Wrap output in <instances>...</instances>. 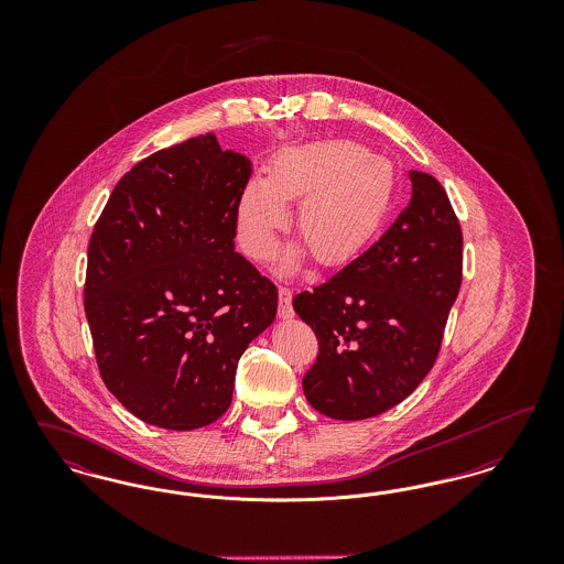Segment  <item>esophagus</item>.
<instances>
[{
    "label": "esophagus",
    "mask_w": 564,
    "mask_h": 564,
    "mask_svg": "<svg viewBox=\"0 0 564 564\" xmlns=\"http://www.w3.org/2000/svg\"><path fill=\"white\" fill-rule=\"evenodd\" d=\"M279 317L292 319L294 317V306H292V292L288 288L279 290Z\"/></svg>",
    "instance_id": "esophagus-1"
}]
</instances>
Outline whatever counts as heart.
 <instances>
[{"instance_id": "b5f03b06", "label": "heart", "mask_w": 564, "mask_h": 564, "mask_svg": "<svg viewBox=\"0 0 564 564\" xmlns=\"http://www.w3.org/2000/svg\"><path fill=\"white\" fill-rule=\"evenodd\" d=\"M398 189L395 166L350 139H327L281 152L269 177H251L237 207L239 241L258 262L274 258L290 207L317 264L334 269L359 256L384 224ZM306 249H297L290 267Z\"/></svg>"}]
</instances>
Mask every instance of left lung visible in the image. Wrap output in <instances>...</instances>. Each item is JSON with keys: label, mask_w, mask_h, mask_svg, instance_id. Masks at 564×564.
<instances>
[{"label": "left lung", "mask_w": 564, "mask_h": 564, "mask_svg": "<svg viewBox=\"0 0 564 564\" xmlns=\"http://www.w3.org/2000/svg\"><path fill=\"white\" fill-rule=\"evenodd\" d=\"M412 196L384 235L294 311L319 340L302 378L329 419L361 421L405 400L430 375L463 281V232L442 184L410 171Z\"/></svg>", "instance_id": "obj_1"}]
</instances>
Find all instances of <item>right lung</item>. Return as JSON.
I'll list each match as a JSON object with an SVG mask.
<instances>
[{"label":"right lung","mask_w":564,"mask_h":564,"mask_svg":"<svg viewBox=\"0 0 564 564\" xmlns=\"http://www.w3.org/2000/svg\"><path fill=\"white\" fill-rule=\"evenodd\" d=\"M249 177L251 162L198 134L137 162L93 228L84 311L99 375L148 425L217 421L274 322V283L235 251Z\"/></svg>","instance_id":"obj_1"}]
</instances>
